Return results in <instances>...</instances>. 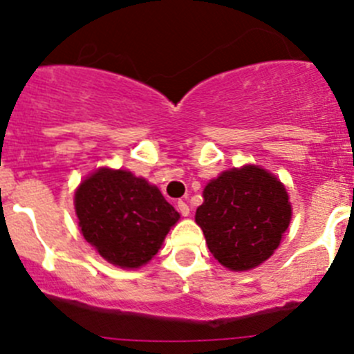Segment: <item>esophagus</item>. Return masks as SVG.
<instances>
[{"mask_svg":"<svg viewBox=\"0 0 354 354\" xmlns=\"http://www.w3.org/2000/svg\"><path fill=\"white\" fill-rule=\"evenodd\" d=\"M176 209L180 210V214H181V216H185V217H187L188 214H190V207H188V203L185 202V200H178V203H176Z\"/></svg>","mask_w":354,"mask_h":354,"instance_id":"esophagus-1","label":"esophagus"}]
</instances>
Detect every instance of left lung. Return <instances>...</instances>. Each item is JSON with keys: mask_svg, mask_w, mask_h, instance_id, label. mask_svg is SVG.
Wrapping results in <instances>:
<instances>
[{"mask_svg": "<svg viewBox=\"0 0 354 354\" xmlns=\"http://www.w3.org/2000/svg\"><path fill=\"white\" fill-rule=\"evenodd\" d=\"M195 221L210 253L231 270H246L269 259L291 221L281 181L266 169L224 171L203 190Z\"/></svg>", "mask_w": 354, "mask_h": 354, "instance_id": "left-lung-1", "label": "left lung"}]
</instances>
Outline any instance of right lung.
Wrapping results in <instances>:
<instances>
[{
	"mask_svg": "<svg viewBox=\"0 0 354 354\" xmlns=\"http://www.w3.org/2000/svg\"><path fill=\"white\" fill-rule=\"evenodd\" d=\"M75 210L85 240L123 269L147 263L180 219L156 187L121 169L88 176L75 194Z\"/></svg>",
	"mask_w": 354,
	"mask_h": 354,
	"instance_id": "right-lung-1",
	"label": "right lung"
}]
</instances>
